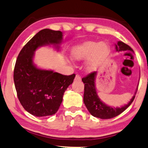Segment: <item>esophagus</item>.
<instances>
[{
  "mask_svg": "<svg viewBox=\"0 0 148 148\" xmlns=\"http://www.w3.org/2000/svg\"><path fill=\"white\" fill-rule=\"evenodd\" d=\"M75 81H81V77L80 75H77L75 76Z\"/></svg>",
  "mask_w": 148,
  "mask_h": 148,
  "instance_id": "esophagus-1",
  "label": "esophagus"
}]
</instances>
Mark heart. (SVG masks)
<instances>
[{
    "mask_svg": "<svg viewBox=\"0 0 148 148\" xmlns=\"http://www.w3.org/2000/svg\"><path fill=\"white\" fill-rule=\"evenodd\" d=\"M110 52V47L107 42L89 40L73 48L71 57L77 61L88 59L85 68L91 72L99 69L104 65Z\"/></svg>",
    "mask_w": 148,
    "mask_h": 148,
    "instance_id": "1",
    "label": "heart"
}]
</instances>
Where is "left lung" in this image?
Segmentation results:
<instances>
[{"label":"left lung","mask_w":148,"mask_h":148,"mask_svg":"<svg viewBox=\"0 0 148 148\" xmlns=\"http://www.w3.org/2000/svg\"><path fill=\"white\" fill-rule=\"evenodd\" d=\"M115 49L118 52L122 51H131L132 52L134 51L129 45L121 41L117 42V45H115ZM96 75V71L92 72L82 79V81L83 83H85L83 102L89 113L94 117L104 119L116 117L125 111L132 104L135 98V95L138 91V88L135 95L133 96L127 104L122 106L121 108H113L108 106L102 102L97 95L95 87Z\"/></svg>","instance_id":"8db88e82"}]
</instances>
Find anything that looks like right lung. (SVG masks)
Instances as JSON below:
<instances>
[{
	"label": "right lung",
	"mask_w": 148,
	"mask_h": 148,
	"mask_svg": "<svg viewBox=\"0 0 148 148\" xmlns=\"http://www.w3.org/2000/svg\"><path fill=\"white\" fill-rule=\"evenodd\" d=\"M63 35L45 29L37 33L21 49L14 69V82L18 100L25 110L37 117L54 115L61 106L65 90L75 75H64L51 70L38 69L33 63L35 51L40 47L58 45Z\"/></svg>",
	"instance_id": "obj_1"
}]
</instances>
